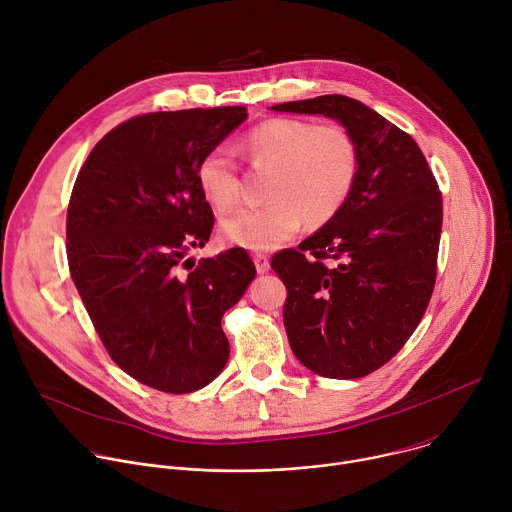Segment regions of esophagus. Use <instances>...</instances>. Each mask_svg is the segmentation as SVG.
I'll list each match as a JSON object with an SVG mask.
<instances>
[{"instance_id": "esophagus-1", "label": "esophagus", "mask_w": 512, "mask_h": 512, "mask_svg": "<svg viewBox=\"0 0 512 512\" xmlns=\"http://www.w3.org/2000/svg\"><path fill=\"white\" fill-rule=\"evenodd\" d=\"M253 261H255L257 273H267L269 271V257L265 253H255Z\"/></svg>"}]
</instances>
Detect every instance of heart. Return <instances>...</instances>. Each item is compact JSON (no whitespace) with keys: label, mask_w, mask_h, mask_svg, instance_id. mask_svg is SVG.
<instances>
[{"label":"heart","mask_w":512,"mask_h":512,"mask_svg":"<svg viewBox=\"0 0 512 512\" xmlns=\"http://www.w3.org/2000/svg\"><path fill=\"white\" fill-rule=\"evenodd\" d=\"M243 154L255 170H269L263 206L239 208L221 221L225 243L269 251L294 237L302 223L326 225L352 194L360 168L354 135L342 125L275 117L243 137ZM198 186L216 210H229L241 196V172L231 154L214 148L196 168Z\"/></svg>","instance_id":"obj_1"}]
</instances>
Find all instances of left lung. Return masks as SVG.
Listing matches in <instances>:
<instances>
[{"mask_svg":"<svg viewBox=\"0 0 512 512\" xmlns=\"http://www.w3.org/2000/svg\"><path fill=\"white\" fill-rule=\"evenodd\" d=\"M326 115L356 139L350 198L318 233L273 255L287 298L283 324L306 369L360 379L381 369L419 326L433 294L442 192L415 139L371 107L322 95L271 107Z\"/></svg>","mask_w":512,"mask_h":512,"instance_id":"left-lung-1","label":"left lung"}]
</instances>
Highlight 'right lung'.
<instances>
[{
  "label": "right lung",
  "mask_w": 512,
  "mask_h": 512,
  "mask_svg": "<svg viewBox=\"0 0 512 512\" xmlns=\"http://www.w3.org/2000/svg\"><path fill=\"white\" fill-rule=\"evenodd\" d=\"M245 119V107L131 117L95 145L70 194L66 257L89 318L117 367L164 393L221 375V318L257 273L241 247L184 261L214 225L198 162Z\"/></svg>",
  "instance_id": "add662e5"
}]
</instances>
